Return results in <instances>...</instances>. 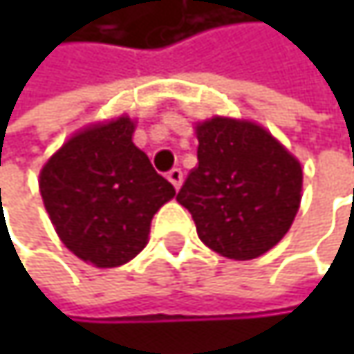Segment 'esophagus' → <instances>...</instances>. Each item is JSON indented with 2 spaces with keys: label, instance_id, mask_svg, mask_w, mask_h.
Instances as JSON below:
<instances>
[{
  "label": "esophagus",
  "instance_id": "esophagus-1",
  "mask_svg": "<svg viewBox=\"0 0 354 354\" xmlns=\"http://www.w3.org/2000/svg\"><path fill=\"white\" fill-rule=\"evenodd\" d=\"M168 180L172 182V186H174V188L178 190V188L182 186V180H184V172H182L180 168H174V170H170V172H168Z\"/></svg>",
  "mask_w": 354,
  "mask_h": 354
}]
</instances>
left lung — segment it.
I'll use <instances>...</instances> for the list:
<instances>
[{"label":"left lung","instance_id":"1","mask_svg":"<svg viewBox=\"0 0 354 354\" xmlns=\"http://www.w3.org/2000/svg\"><path fill=\"white\" fill-rule=\"evenodd\" d=\"M198 164L176 201L209 250L252 260L277 246L301 205V162L262 124L211 116L194 122Z\"/></svg>","mask_w":354,"mask_h":354}]
</instances>
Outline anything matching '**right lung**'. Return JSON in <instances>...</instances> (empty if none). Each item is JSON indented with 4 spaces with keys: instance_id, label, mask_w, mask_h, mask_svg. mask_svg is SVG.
Returning <instances> with one entry per match:
<instances>
[{
    "instance_id": "1",
    "label": "right lung",
    "mask_w": 354,
    "mask_h": 354,
    "mask_svg": "<svg viewBox=\"0 0 354 354\" xmlns=\"http://www.w3.org/2000/svg\"><path fill=\"white\" fill-rule=\"evenodd\" d=\"M137 118L118 114L75 131L40 168L38 188L63 242L96 268L131 262L149 242L153 215L176 196L133 143Z\"/></svg>"
}]
</instances>
